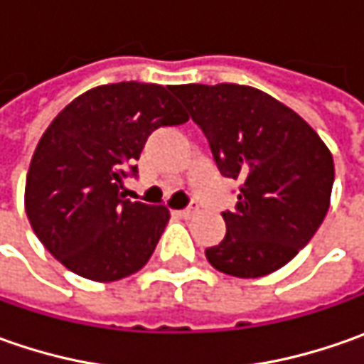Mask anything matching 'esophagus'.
<instances>
[{
  "label": "esophagus",
  "mask_w": 364,
  "mask_h": 364,
  "mask_svg": "<svg viewBox=\"0 0 364 364\" xmlns=\"http://www.w3.org/2000/svg\"><path fill=\"white\" fill-rule=\"evenodd\" d=\"M194 213H196V206H194V204H190V206H186L184 210H180L178 215H180L182 218H190Z\"/></svg>",
  "instance_id": "obj_1"
}]
</instances>
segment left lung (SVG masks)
<instances>
[{
    "instance_id": "obj_1",
    "label": "left lung",
    "mask_w": 364,
    "mask_h": 364,
    "mask_svg": "<svg viewBox=\"0 0 364 364\" xmlns=\"http://www.w3.org/2000/svg\"><path fill=\"white\" fill-rule=\"evenodd\" d=\"M203 129L220 174L239 180L225 239L204 253L218 272L263 277L300 253L326 217L334 161L320 135L272 95L232 82L172 89Z\"/></svg>"
}]
</instances>
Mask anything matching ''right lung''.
I'll use <instances>...</instances> for the list:
<instances>
[{"label":"right lung","mask_w":364,"mask_h":364,"mask_svg":"<svg viewBox=\"0 0 364 364\" xmlns=\"http://www.w3.org/2000/svg\"><path fill=\"white\" fill-rule=\"evenodd\" d=\"M186 111L170 87L115 82L82 92L40 137L26 176V215L66 269L92 282L139 272L170 220L166 206L132 203L123 180L158 127Z\"/></svg>","instance_id":"obj_1"}]
</instances>
